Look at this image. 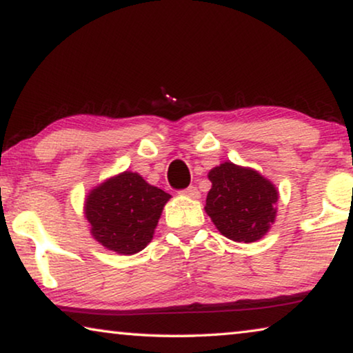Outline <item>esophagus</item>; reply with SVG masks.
I'll return each instance as SVG.
<instances>
[{"label":"esophagus","instance_id":"34e87169","mask_svg":"<svg viewBox=\"0 0 353 353\" xmlns=\"http://www.w3.org/2000/svg\"><path fill=\"white\" fill-rule=\"evenodd\" d=\"M181 192L185 194L186 197H191V199H199V197H201V192H199V189L196 186H189L186 189H183Z\"/></svg>","mask_w":353,"mask_h":353}]
</instances>
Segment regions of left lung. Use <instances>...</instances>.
Instances as JSON below:
<instances>
[{"mask_svg":"<svg viewBox=\"0 0 353 353\" xmlns=\"http://www.w3.org/2000/svg\"><path fill=\"white\" fill-rule=\"evenodd\" d=\"M205 212L224 237L234 242H254L269 231L275 219V186L258 172L224 162L208 173Z\"/></svg>","mask_w":353,"mask_h":353,"instance_id":"obj_1","label":"left lung"}]
</instances>
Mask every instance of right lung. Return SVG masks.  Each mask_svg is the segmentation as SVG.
I'll return each mask as SVG.
<instances>
[{"mask_svg": "<svg viewBox=\"0 0 353 353\" xmlns=\"http://www.w3.org/2000/svg\"><path fill=\"white\" fill-rule=\"evenodd\" d=\"M168 199L170 194L148 185L139 173L124 172L110 178L90 191L85 201L92 236L113 252L139 253L151 242Z\"/></svg>", "mask_w": 353, "mask_h": 353, "instance_id": "obj_1", "label": "right lung"}]
</instances>
